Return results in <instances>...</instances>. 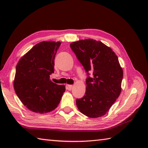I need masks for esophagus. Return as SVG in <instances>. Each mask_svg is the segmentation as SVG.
Returning <instances> with one entry per match:
<instances>
[{
  "mask_svg": "<svg viewBox=\"0 0 148 148\" xmlns=\"http://www.w3.org/2000/svg\"><path fill=\"white\" fill-rule=\"evenodd\" d=\"M67 87H68V89L69 90H71L72 88V85H68V86H67Z\"/></svg>",
  "mask_w": 148,
  "mask_h": 148,
  "instance_id": "34e87169",
  "label": "esophagus"
}]
</instances>
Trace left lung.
<instances>
[{
    "label": "left lung",
    "mask_w": 148,
    "mask_h": 148,
    "mask_svg": "<svg viewBox=\"0 0 148 148\" xmlns=\"http://www.w3.org/2000/svg\"><path fill=\"white\" fill-rule=\"evenodd\" d=\"M70 46L87 75L86 94L76 99L77 108L91 118L104 116L121 93L123 72L118 58L110 47L93 39Z\"/></svg>",
    "instance_id": "obj_1"
}]
</instances>
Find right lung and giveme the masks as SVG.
Listing matches in <instances>:
<instances>
[{
  "label": "right lung",
  "mask_w": 148,
  "mask_h": 148,
  "mask_svg": "<svg viewBox=\"0 0 148 148\" xmlns=\"http://www.w3.org/2000/svg\"><path fill=\"white\" fill-rule=\"evenodd\" d=\"M59 42H41L22 57L17 63L14 87L25 106L36 113H47L56 108L65 91L63 85L54 84V60Z\"/></svg>",
  "instance_id": "obj_1"
}]
</instances>
